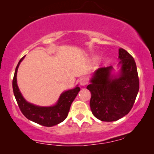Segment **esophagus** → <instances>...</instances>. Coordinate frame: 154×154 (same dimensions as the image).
<instances>
[{
	"instance_id": "esophagus-1",
	"label": "esophagus",
	"mask_w": 154,
	"mask_h": 154,
	"mask_svg": "<svg viewBox=\"0 0 154 154\" xmlns=\"http://www.w3.org/2000/svg\"><path fill=\"white\" fill-rule=\"evenodd\" d=\"M79 85H80L81 86L86 85H87L88 82V78H87V77H81V78L79 79Z\"/></svg>"
}]
</instances>
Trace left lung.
<instances>
[{"mask_svg": "<svg viewBox=\"0 0 154 154\" xmlns=\"http://www.w3.org/2000/svg\"><path fill=\"white\" fill-rule=\"evenodd\" d=\"M121 75L111 77L112 66H104L94 73L87 89L91 93L90 106L93 114L103 122H113L128 114L139 91V78L133 57L125 49H119Z\"/></svg>", "mask_w": 154, "mask_h": 154, "instance_id": "8db88e82", "label": "left lung"}]
</instances>
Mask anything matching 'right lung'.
Listing matches in <instances>:
<instances>
[{"mask_svg":"<svg viewBox=\"0 0 154 154\" xmlns=\"http://www.w3.org/2000/svg\"><path fill=\"white\" fill-rule=\"evenodd\" d=\"M24 58V56H23L16 67L12 82L14 94L19 109L26 119L43 126L53 127L62 122L68 116L71 104L78 94L80 88L77 87L75 89L63 93L60 96L58 103L54 106L40 107L27 103L21 94L17 83V69Z\"/></svg>","mask_w":154,"mask_h":154,"instance_id":"right-lung-1","label":"right lung"}]
</instances>
